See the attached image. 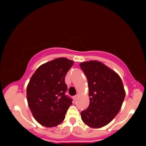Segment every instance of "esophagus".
<instances>
[{"instance_id":"34e87169","label":"esophagus","mask_w":146,"mask_h":146,"mask_svg":"<svg viewBox=\"0 0 146 146\" xmlns=\"http://www.w3.org/2000/svg\"><path fill=\"white\" fill-rule=\"evenodd\" d=\"M78 95H76L73 96V100H76L77 99V98H78Z\"/></svg>"}]
</instances>
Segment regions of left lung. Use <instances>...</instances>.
I'll list each match as a JSON object with an SVG mask.
<instances>
[{"label": "left lung", "mask_w": 146, "mask_h": 146, "mask_svg": "<svg viewBox=\"0 0 146 146\" xmlns=\"http://www.w3.org/2000/svg\"><path fill=\"white\" fill-rule=\"evenodd\" d=\"M80 66L88 78L90 105L81 112L89 127L100 128L108 124L122 107L125 92L118 74L97 60L84 62Z\"/></svg>", "instance_id": "8db88e82"}]
</instances>
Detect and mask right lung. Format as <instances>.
I'll return each instance as SVG.
<instances>
[{
	"mask_svg": "<svg viewBox=\"0 0 146 146\" xmlns=\"http://www.w3.org/2000/svg\"><path fill=\"white\" fill-rule=\"evenodd\" d=\"M73 61L64 57L42 64L27 86V100L33 117L43 126L55 127L65 118L72 99L67 97L65 76Z\"/></svg>",
	"mask_w": 146,
	"mask_h": 146,
	"instance_id": "right-lung-1",
	"label": "right lung"
}]
</instances>
